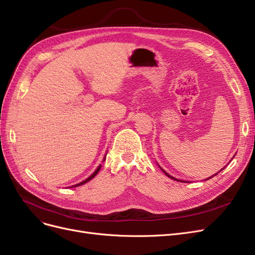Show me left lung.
Masks as SVG:
<instances>
[{
  "label": "left lung",
  "instance_id": "1",
  "mask_svg": "<svg viewBox=\"0 0 255 255\" xmlns=\"http://www.w3.org/2000/svg\"><path fill=\"white\" fill-rule=\"evenodd\" d=\"M164 173H166V172L164 171ZM166 175H167V176H169V177H170V178H172V180H174V181H178V182H180V180H177V178H174V177H172L171 175H169L168 173H166ZM182 182H183V181H182Z\"/></svg>",
  "mask_w": 255,
  "mask_h": 255
}]
</instances>
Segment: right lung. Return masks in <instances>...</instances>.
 <instances>
[{
  "mask_svg": "<svg viewBox=\"0 0 255 255\" xmlns=\"http://www.w3.org/2000/svg\"><path fill=\"white\" fill-rule=\"evenodd\" d=\"M100 169H101V166H99L98 167V169H97V170L96 171H94L93 173H92V175H90L88 178H87V180H85V181H83L82 183H80V184H77V185H74V186H72V187H78V186H81V185H83V184H85V183H87V182H89L90 180H92V178L94 177V176H96L97 174H98V172L100 171Z\"/></svg>",
  "mask_w": 255,
  "mask_h": 255,
  "instance_id": "add662e5",
  "label": "right lung"
}]
</instances>
